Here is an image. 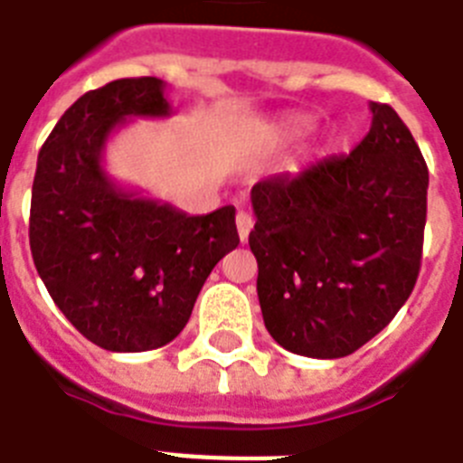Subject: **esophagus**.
Masks as SVG:
<instances>
[{
	"mask_svg": "<svg viewBox=\"0 0 463 463\" xmlns=\"http://www.w3.org/2000/svg\"><path fill=\"white\" fill-rule=\"evenodd\" d=\"M235 223H238V235H240V242H247L250 240V232L254 228V219H251L247 212H240L235 216Z\"/></svg>",
	"mask_w": 463,
	"mask_h": 463,
	"instance_id": "1",
	"label": "esophagus"
}]
</instances>
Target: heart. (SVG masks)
Returning <instances> with one entry per match:
<instances>
[{
  "instance_id": "1",
  "label": "heart",
  "mask_w": 463,
  "mask_h": 463,
  "mask_svg": "<svg viewBox=\"0 0 463 463\" xmlns=\"http://www.w3.org/2000/svg\"><path fill=\"white\" fill-rule=\"evenodd\" d=\"M309 126H311L309 118H302V116H297V118H288V121H283L280 126L276 128V130H273V137H276V140H295V137H299V135H302ZM328 145H330L328 137H326V135H321V137H318V140L311 145V152L314 154L326 152V149H328Z\"/></svg>"
}]
</instances>
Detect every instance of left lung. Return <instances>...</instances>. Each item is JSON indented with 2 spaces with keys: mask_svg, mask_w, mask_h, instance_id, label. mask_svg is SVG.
Listing matches in <instances>:
<instances>
[{
  "mask_svg": "<svg viewBox=\"0 0 463 463\" xmlns=\"http://www.w3.org/2000/svg\"><path fill=\"white\" fill-rule=\"evenodd\" d=\"M368 107L371 128L352 152L251 187L259 304L270 337L295 354L356 352L419 278L426 161L392 107Z\"/></svg>",
  "mask_w": 463,
  "mask_h": 463,
  "instance_id": "1",
  "label": "left lung"
}]
</instances>
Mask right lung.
<instances>
[{
  "mask_svg": "<svg viewBox=\"0 0 463 463\" xmlns=\"http://www.w3.org/2000/svg\"><path fill=\"white\" fill-rule=\"evenodd\" d=\"M164 92L159 78L85 92L37 156L33 261L63 317L109 352H146L178 337L213 266L240 244L235 206L190 216L104 168L109 137L123 123L173 114Z\"/></svg>",
  "mask_w": 463,
  "mask_h": 463,
  "instance_id": "1",
  "label": "right lung"
}]
</instances>
